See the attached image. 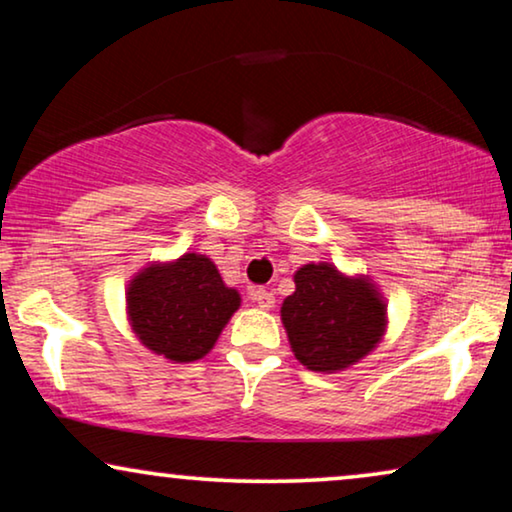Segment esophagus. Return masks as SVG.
<instances>
[{"mask_svg": "<svg viewBox=\"0 0 512 512\" xmlns=\"http://www.w3.org/2000/svg\"><path fill=\"white\" fill-rule=\"evenodd\" d=\"M251 300H254L261 310H272V307H275V296L265 289H256L254 293H251Z\"/></svg>", "mask_w": 512, "mask_h": 512, "instance_id": "1", "label": "esophagus"}]
</instances>
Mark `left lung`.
<instances>
[{"mask_svg": "<svg viewBox=\"0 0 512 512\" xmlns=\"http://www.w3.org/2000/svg\"><path fill=\"white\" fill-rule=\"evenodd\" d=\"M282 324L291 352L314 373H340L373 352L387 333V300L370 275H347L333 263H305L293 272Z\"/></svg>", "mask_w": 512, "mask_h": 512, "instance_id": "8db88e82", "label": "left lung"}]
</instances>
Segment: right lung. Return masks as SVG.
Masks as SVG:
<instances>
[{
  "label": "right lung",
  "mask_w": 512,
  "mask_h": 512,
  "mask_svg": "<svg viewBox=\"0 0 512 512\" xmlns=\"http://www.w3.org/2000/svg\"><path fill=\"white\" fill-rule=\"evenodd\" d=\"M240 303V291L223 282L212 258L198 251L146 263L125 286L132 333L172 363H191L212 352Z\"/></svg>",
  "instance_id": "obj_1"
}]
</instances>
